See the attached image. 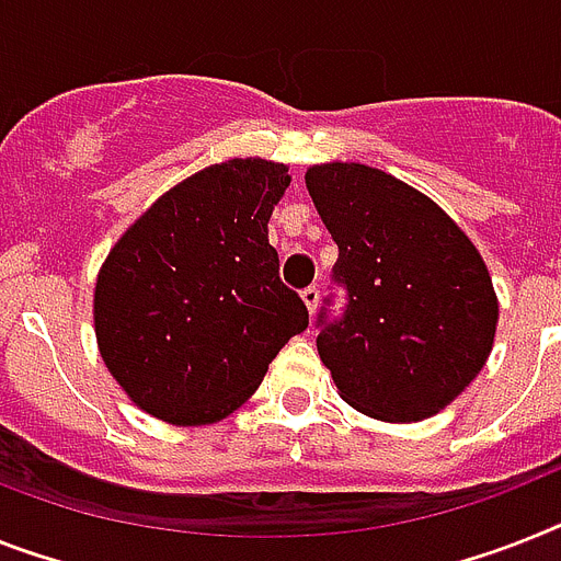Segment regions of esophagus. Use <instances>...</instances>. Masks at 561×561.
Returning <instances> with one entry per match:
<instances>
[{
  "instance_id": "34e87169",
  "label": "esophagus",
  "mask_w": 561,
  "mask_h": 561,
  "mask_svg": "<svg viewBox=\"0 0 561 561\" xmlns=\"http://www.w3.org/2000/svg\"><path fill=\"white\" fill-rule=\"evenodd\" d=\"M300 298H304V304H307L309 314H314V309H318V300H321V289H318V286H307V289L300 291Z\"/></svg>"
}]
</instances>
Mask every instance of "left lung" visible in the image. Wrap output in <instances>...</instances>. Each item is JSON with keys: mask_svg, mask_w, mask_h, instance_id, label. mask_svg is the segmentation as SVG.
Here are the masks:
<instances>
[{"mask_svg": "<svg viewBox=\"0 0 561 561\" xmlns=\"http://www.w3.org/2000/svg\"><path fill=\"white\" fill-rule=\"evenodd\" d=\"M337 243L335 291L318 312V353L358 413L421 421L473 381L493 346L499 304L481 254L436 203L360 163L307 171Z\"/></svg>", "mask_w": 561, "mask_h": 561, "instance_id": "8db88e82", "label": "left lung"}]
</instances>
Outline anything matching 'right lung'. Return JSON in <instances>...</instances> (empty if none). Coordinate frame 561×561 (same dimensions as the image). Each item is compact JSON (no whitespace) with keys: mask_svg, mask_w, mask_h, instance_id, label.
<instances>
[{"mask_svg":"<svg viewBox=\"0 0 561 561\" xmlns=\"http://www.w3.org/2000/svg\"><path fill=\"white\" fill-rule=\"evenodd\" d=\"M286 186V165L270 160L208 165L111 249L96 277V341L146 413L183 427L226 419L309 327L266 229Z\"/></svg>","mask_w":561,"mask_h":561,"instance_id":"add662e5","label":"right lung"}]
</instances>
